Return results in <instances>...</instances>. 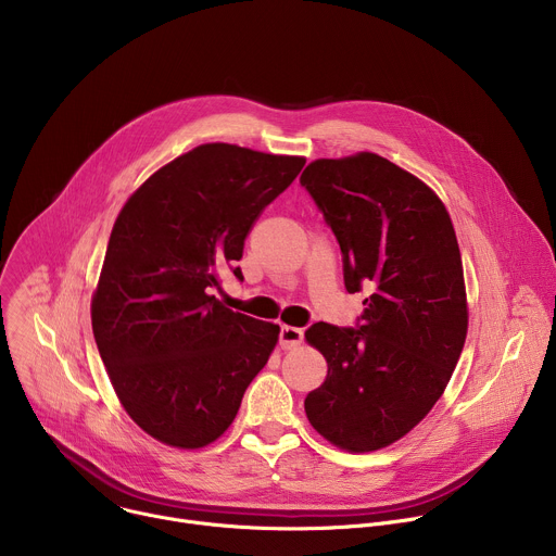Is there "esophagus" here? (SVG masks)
<instances>
[{
	"instance_id": "obj_1",
	"label": "esophagus",
	"mask_w": 556,
	"mask_h": 556,
	"mask_svg": "<svg viewBox=\"0 0 556 556\" xmlns=\"http://www.w3.org/2000/svg\"><path fill=\"white\" fill-rule=\"evenodd\" d=\"M303 341V330L299 328H292V326H281V332H279V343L283 350H292L296 345H301Z\"/></svg>"
}]
</instances>
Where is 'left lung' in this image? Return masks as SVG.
Returning <instances> with one entry per match:
<instances>
[{
    "instance_id": "left-lung-1",
    "label": "left lung",
    "mask_w": 556,
    "mask_h": 556,
    "mask_svg": "<svg viewBox=\"0 0 556 556\" xmlns=\"http://www.w3.org/2000/svg\"><path fill=\"white\" fill-rule=\"evenodd\" d=\"M301 185L337 235L348 292L374 290L358 328L305 332L328 361L305 416L343 451H378L433 409L459 361L468 305L455 228L431 187L371 151L319 157Z\"/></svg>"
}]
</instances>
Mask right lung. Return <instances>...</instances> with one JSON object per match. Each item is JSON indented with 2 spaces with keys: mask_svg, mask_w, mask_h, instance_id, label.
Instances as JSON below:
<instances>
[{
  "mask_svg": "<svg viewBox=\"0 0 556 556\" xmlns=\"http://www.w3.org/2000/svg\"><path fill=\"white\" fill-rule=\"evenodd\" d=\"M305 157L200 144L121 208L92 294V330L129 418L176 448L215 442L268 363L279 326L228 309L219 270L242 260L262 211ZM244 279L240 268H232Z\"/></svg>",
  "mask_w": 556,
  "mask_h": 556,
  "instance_id": "obj_1",
  "label": "right lung"
}]
</instances>
